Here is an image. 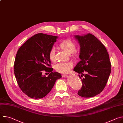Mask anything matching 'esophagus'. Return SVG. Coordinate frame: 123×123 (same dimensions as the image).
Listing matches in <instances>:
<instances>
[{"instance_id":"obj_1","label":"esophagus","mask_w":123,"mask_h":123,"mask_svg":"<svg viewBox=\"0 0 123 123\" xmlns=\"http://www.w3.org/2000/svg\"><path fill=\"white\" fill-rule=\"evenodd\" d=\"M62 76L63 77H67V74H62Z\"/></svg>"}]
</instances>
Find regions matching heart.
Segmentation results:
<instances>
[{
	"label": "heart",
	"mask_w": 123,
	"mask_h": 123,
	"mask_svg": "<svg viewBox=\"0 0 123 123\" xmlns=\"http://www.w3.org/2000/svg\"><path fill=\"white\" fill-rule=\"evenodd\" d=\"M59 48L63 50L67 54H70L74 53L75 49V43L70 39H67L61 42L59 44ZM55 51L54 49H50L49 53V57L50 61L54 62L55 61ZM73 63L71 62H60L56 64L54 69L57 72L62 73H67L73 67Z\"/></svg>",
	"instance_id": "obj_1"
}]
</instances>
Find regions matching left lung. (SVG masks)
I'll return each mask as SVG.
<instances>
[{
    "instance_id": "obj_1",
    "label": "left lung",
    "mask_w": 123,
    "mask_h": 123,
    "mask_svg": "<svg viewBox=\"0 0 123 123\" xmlns=\"http://www.w3.org/2000/svg\"><path fill=\"white\" fill-rule=\"evenodd\" d=\"M80 46L81 59L74 69L80 74L82 86L77 94L84 98L94 97L105 88L111 73V63L104 44L95 36L88 33L75 35Z\"/></svg>"
}]
</instances>
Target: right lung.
Masks as SVG:
<instances>
[{"label": "right lung", "instance_id": "obj_1", "mask_svg": "<svg viewBox=\"0 0 123 123\" xmlns=\"http://www.w3.org/2000/svg\"><path fill=\"white\" fill-rule=\"evenodd\" d=\"M57 38L38 33L29 38L18 50L14 74L21 90L31 98L46 96L55 81L61 77L60 73L52 72L49 57V53ZM43 70L50 73L48 77L42 75Z\"/></svg>", "mask_w": 123, "mask_h": 123}]
</instances>
